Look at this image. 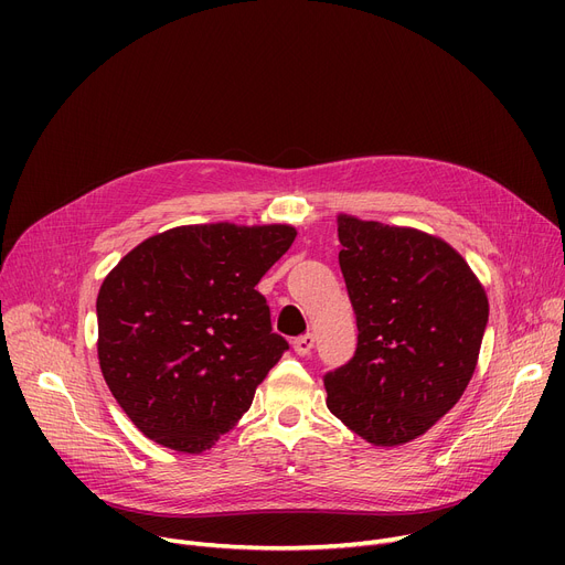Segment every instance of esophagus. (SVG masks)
Instances as JSON below:
<instances>
[{"label": "esophagus", "instance_id": "1", "mask_svg": "<svg viewBox=\"0 0 565 565\" xmlns=\"http://www.w3.org/2000/svg\"><path fill=\"white\" fill-rule=\"evenodd\" d=\"M313 343H316L313 334H302V337H298V339H292V350L298 352V354H302V358H305V354L311 352Z\"/></svg>", "mask_w": 565, "mask_h": 565}]
</instances>
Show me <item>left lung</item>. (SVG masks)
I'll use <instances>...</instances> for the list:
<instances>
[{"mask_svg":"<svg viewBox=\"0 0 565 565\" xmlns=\"http://www.w3.org/2000/svg\"><path fill=\"white\" fill-rule=\"evenodd\" d=\"M339 243L360 334L352 360L322 375L328 407L375 447H398L467 390L486 290L454 247L417 228L339 215Z\"/></svg>","mask_w":565,"mask_h":565,"instance_id":"1","label":"left lung"}]
</instances>
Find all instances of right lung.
Returning a JSON list of instances; mask_svg holds the SVG:
<instances>
[{
    "label": "right lung",
    "instance_id": "right-lung-1",
    "mask_svg": "<svg viewBox=\"0 0 565 565\" xmlns=\"http://www.w3.org/2000/svg\"><path fill=\"white\" fill-rule=\"evenodd\" d=\"M295 235L288 224L178 226L148 237L105 277L100 371L146 437L201 454L249 409L288 350L256 284Z\"/></svg>",
    "mask_w": 565,
    "mask_h": 565
}]
</instances>
